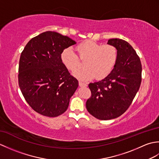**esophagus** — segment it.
Instances as JSON below:
<instances>
[{"mask_svg":"<svg viewBox=\"0 0 159 159\" xmlns=\"http://www.w3.org/2000/svg\"><path fill=\"white\" fill-rule=\"evenodd\" d=\"M79 86L80 87H87V83H85L81 82V81H79Z\"/></svg>","mask_w":159,"mask_h":159,"instance_id":"obj_1","label":"esophagus"}]
</instances>
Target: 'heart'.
I'll list each match as a JSON object with an SVG mask.
<instances>
[{"label": "heart", "mask_w": 159, "mask_h": 159, "mask_svg": "<svg viewBox=\"0 0 159 159\" xmlns=\"http://www.w3.org/2000/svg\"><path fill=\"white\" fill-rule=\"evenodd\" d=\"M76 50L79 58L85 61L83 68L76 71L74 76L83 80H90L94 77L98 80L105 78L113 69L117 59V50L110 44L102 46L88 40L77 45ZM61 57L68 70L74 72L79 67V57L71 48L64 49Z\"/></svg>", "instance_id": "heart-1"}]
</instances>
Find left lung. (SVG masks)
<instances>
[{"instance_id": "left-lung-1", "label": "left lung", "mask_w": 159, "mask_h": 159, "mask_svg": "<svg viewBox=\"0 0 159 159\" xmlns=\"http://www.w3.org/2000/svg\"><path fill=\"white\" fill-rule=\"evenodd\" d=\"M108 44L117 50V59L111 73L100 81L89 83L92 97L87 100L88 112L101 120L120 117L130 107L140 87L141 63L130 43L111 39Z\"/></svg>"}]
</instances>
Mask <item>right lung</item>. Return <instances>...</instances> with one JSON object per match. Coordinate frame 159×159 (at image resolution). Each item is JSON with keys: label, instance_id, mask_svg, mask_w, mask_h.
<instances>
[{"label": "right lung", "instance_id": "add662e5", "mask_svg": "<svg viewBox=\"0 0 159 159\" xmlns=\"http://www.w3.org/2000/svg\"><path fill=\"white\" fill-rule=\"evenodd\" d=\"M76 42L55 31H46L32 38L20 58L18 83L26 102L44 116L63 114L79 82L70 75L61 61L64 49Z\"/></svg>", "mask_w": 159, "mask_h": 159}]
</instances>
